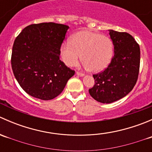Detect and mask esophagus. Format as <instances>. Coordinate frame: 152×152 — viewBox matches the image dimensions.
Returning <instances> with one entry per match:
<instances>
[{"instance_id": "34e87169", "label": "esophagus", "mask_w": 152, "mask_h": 152, "mask_svg": "<svg viewBox=\"0 0 152 152\" xmlns=\"http://www.w3.org/2000/svg\"><path fill=\"white\" fill-rule=\"evenodd\" d=\"M76 75H77V76H81V77H83V76H85V74H84V73H80V72H76Z\"/></svg>"}]
</instances>
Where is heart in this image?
<instances>
[{
  "label": "heart",
  "instance_id": "b5f03b06",
  "mask_svg": "<svg viewBox=\"0 0 152 152\" xmlns=\"http://www.w3.org/2000/svg\"><path fill=\"white\" fill-rule=\"evenodd\" d=\"M60 55L67 66L76 65L82 56L85 68L99 73L111 62L113 44L110 38L101 34L80 31L71 37L70 41H65L61 45Z\"/></svg>",
  "mask_w": 152,
  "mask_h": 152
}]
</instances>
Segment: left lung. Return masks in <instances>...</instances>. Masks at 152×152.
Here are the masks:
<instances>
[{
  "label": "left lung",
  "instance_id": "1",
  "mask_svg": "<svg viewBox=\"0 0 152 152\" xmlns=\"http://www.w3.org/2000/svg\"><path fill=\"white\" fill-rule=\"evenodd\" d=\"M114 56L103 72L93 75L95 85L89 90L97 102L110 104L126 96L137 82L140 68V46L126 32L110 29Z\"/></svg>",
  "mask_w": 152,
  "mask_h": 152
}]
</instances>
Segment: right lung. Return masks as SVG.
<instances>
[{
	"label": "right lung",
	"mask_w": 152,
	"mask_h": 152,
	"mask_svg": "<svg viewBox=\"0 0 152 152\" xmlns=\"http://www.w3.org/2000/svg\"><path fill=\"white\" fill-rule=\"evenodd\" d=\"M69 26L55 23L32 24L14 42L12 67L23 90L47 101L59 96L74 70L59 59L60 47Z\"/></svg>",
	"instance_id": "right-lung-1"
}]
</instances>
